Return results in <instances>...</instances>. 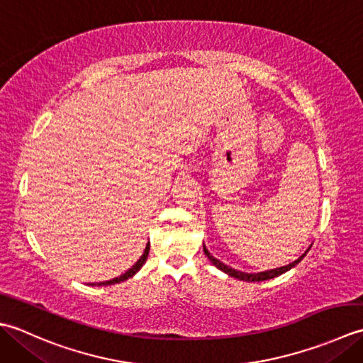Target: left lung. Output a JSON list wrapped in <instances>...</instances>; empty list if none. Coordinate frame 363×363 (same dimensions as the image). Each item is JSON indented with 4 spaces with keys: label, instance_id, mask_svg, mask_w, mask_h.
I'll use <instances>...</instances> for the list:
<instances>
[{
    "label": "left lung",
    "instance_id": "8db88e82",
    "mask_svg": "<svg viewBox=\"0 0 363 363\" xmlns=\"http://www.w3.org/2000/svg\"><path fill=\"white\" fill-rule=\"evenodd\" d=\"M308 249H310V247H308ZM308 249L298 258V260H294V262H291L290 264H286V266H280V268L269 269V271H263V272H242V271H238V269H233V268H230V266H227V264H224L223 262H219L218 258H214V257L208 252V249H206L205 244H203V252H205V255L208 257V260H210L214 266H216L218 269H220L223 272H225V274L232 276V277H235V279L244 280V282H262V280H269V279H274V277H277V276H280V274H284V272H286V271H290L291 268H294V266L298 264V263L302 260V258L306 257V254L308 252Z\"/></svg>",
    "mask_w": 363,
    "mask_h": 363
}]
</instances>
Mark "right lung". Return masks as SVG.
Wrapping results in <instances>:
<instances>
[{
    "instance_id": "add662e5",
    "label": "right lung",
    "mask_w": 363,
    "mask_h": 363,
    "mask_svg": "<svg viewBox=\"0 0 363 363\" xmlns=\"http://www.w3.org/2000/svg\"><path fill=\"white\" fill-rule=\"evenodd\" d=\"M149 250H150V242H147V246H145V249H144V254L139 257V260H138L135 264H133L128 271H125L123 274L119 276V277H114V279H111V280H106V282L92 284V285H99V286H100V285H114V284H121V282H123V280H127V279L133 277L140 268H143V264L145 263L147 257H149Z\"/></svg>"
}]
</instances>
